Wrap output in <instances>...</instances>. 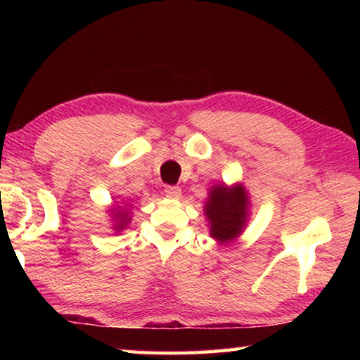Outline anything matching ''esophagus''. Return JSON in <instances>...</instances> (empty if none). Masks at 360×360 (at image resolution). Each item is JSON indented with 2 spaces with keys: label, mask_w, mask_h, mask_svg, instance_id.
I'll return each instance as SVG.
<instances>
[{
  "label": "esophagus",
  "mask_w": 360,
  "mask_h": 360,
  "mask_svg": "<svg viewBox=\"0 0 360 360\" xmlns=\"http://www.w3.org/2000/svg\"><path fill=\"white\" fill-rule=\"evenodd\" d=\"M165 193H167L168 198H173V200L181 198V188L176 187V186H167Z\"/></svg>",
  "instance_id": "34e87169"
}]
</instances>
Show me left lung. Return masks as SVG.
Here are the masks:
<instances>
[{
  "label": "left lung",
  "instance_id": "left-lung-1",
  "mask_svg": "<svg viewBox=\"0 0 360 360\" xmlns=\"http://www.w3.org/2000/svg\"><path fill=\"white\" fill-rule=\"evenodd\" d=\"M248 192L243 184L229 187L214 186L210 191L205 214L210 221V235L217 243H230L238 238L248 222Z\"/></svg>",
  "mask_w": 360,
  "mask_h": 360
}]
</instances>
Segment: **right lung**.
I'll list each match as a JSON object with an SVG mask.
<instances>
[{
  "instance_id": "1",
  "label": "right lung",
  "mask_w": 360,
  "mask_h": 360,
  "mask_svg": "<svg viewBox=\"0 0 360 360\" xmlns=\"http://www.w3.org/2000/svg\"><path fill=\"white\" fill-rule=\"evenodd\" d=\"M111 217H114V230L115 231H120V230H124L125 227H127V224L130 222V216H129V212H127L125 210H122L120 206H117V208L115 210H112V216Z\"/></svg>"
}]
</instances>
